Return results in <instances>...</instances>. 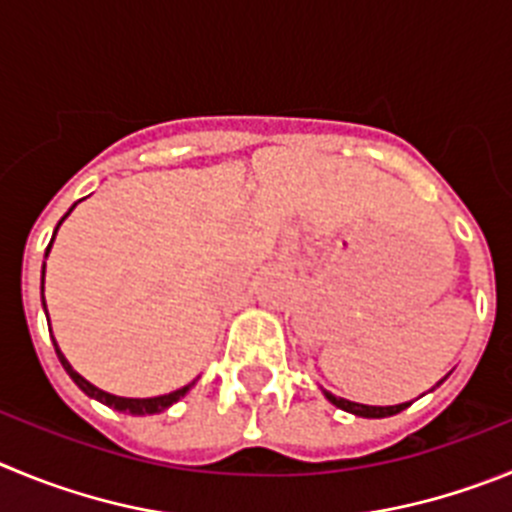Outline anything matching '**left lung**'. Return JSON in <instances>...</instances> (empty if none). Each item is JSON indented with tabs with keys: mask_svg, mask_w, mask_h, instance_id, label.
Instances as JSON below:
<instances>
[{
	"mask_svg": "<svg viewBox=\"0 0 512 512\" xmlns=\"http://www.w3.org/2000/svg\"><path fill=\"white\" fill-rule=\"evenodd\" d=\"M444 380H439L436 385H441ZM324 395L329 403L336 405V408H342V411H347V413H354V416H359V418H388V416H395V413L405 411V408L413 403L411 400V403H400V405H362V403H352V400H347V398H336V395H331L329 390H324Z\"/></svg>",
	"mask_w": 512,
	"mask_h": 512,
	"instance_id": "obj_1",
	"label": "left lung"
}]
</instances>
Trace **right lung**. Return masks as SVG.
Masks as SVG:
<instances>
[{"label":"right lung","instance_id":"right-lung-1","mask_svg":"<svg viewBox=\"0 0 512 512\" xmlns=\"http://www.w3.org/2000/svg\"><path fill=\"white\" fill-rule=\"evenodd\" d=\"M71 211H68V214H71ZM66 216H63V219H66ZM63 219H61V222H58V227H61V224H63ZM58 227H55V232H58ZM53 239H55V234H53ZM53 239H50V245H53ZM50 245H48V252H50ZM48 252H45V257H48ZM43 280H45V262H43ZM43 308H45V296H43ZM48 329H50V324H48ZM53 347H55V354H58V359H61L63 370H66L68 375H71V380L76 382L78 388L84 390V393L89 395V398L99 400V403L109 405V408H114V411H119V413H130V416H153V413H160V411H165V408H170V405H173V403H178V400H181L183 395H186L188 390L193 388V382H188V385H183V388L173 390V393H168V395H158V398H119V395L104 393V390H99V388H96V385H91V382L86 380V377L78 375V372L73 370L71 365H68V359L63 357V352H61V349H58L55 339H53Z\"/></svg>","mask_w":512,"mask_h":512}]
</instances>
